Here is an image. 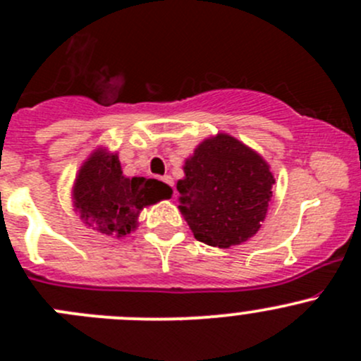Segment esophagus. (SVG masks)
<instances>
[{"mask_svg": "<svg viewBox=\"0 0 361 361\" xmlns=\"http://www.w3.org/2000/svg\"><path fill=\"white\" fill-rule=\"evenodd\" d=\"M162 181H164V183L169 185V187L173 188V190H174V180H173V178L169 176V174H166V176H162Z\"/></svg>", "mask_w": 361, "mask_h": 361, "instance_id": "obj_1", "label": "esophagus"}]
</instances>
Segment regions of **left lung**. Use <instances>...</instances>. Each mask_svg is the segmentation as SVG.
<instances>
[{
	"label": "left lung",
	"mask_w": 361,
	"mask_h": 361,
	"mask_svg": "<svg viewBox=\"0 0 361 361\" xmlns=\"http://www.w3.org/2000/svg\"><path fill=\"white\" fill-rule=\"evenodd\" d=\"M178 181L181 213L194 238L231 248L257 234L272 197L267 162L228 134L202 141Z\"/></svg>",
	"instance_id": "left-lung-1"
}]
</instances>
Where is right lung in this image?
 Returning a JSON list of instances; mask_svg holds the SVG:
<instances>
[{
    "label": "right lung",
    "instance_id": "right-lung-1",
    "mask_svg": "<svg viewBox=\"0 0 361 361\" xmlns=\"http://www.w3.org/2000/svg\"><path fill=\"white\" fill-rule=\"evenodd\" d=\"M173 190L152 178H126L116 154L99 150L80 169L73 199L80 218L104 235H127L145 206L169 199Z\"/></svg>",
    "mask_w": 361,
    "mask_h": 361
}]
</instances>
